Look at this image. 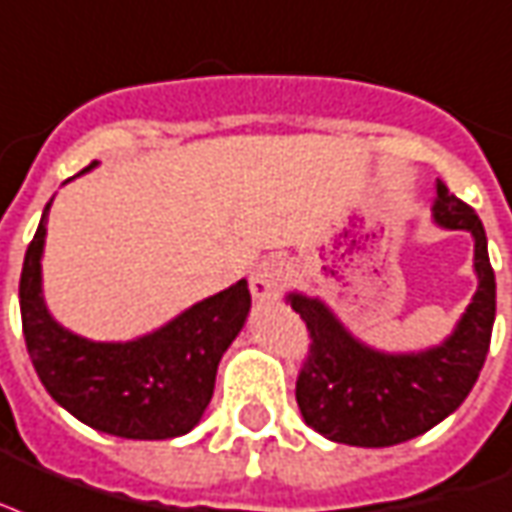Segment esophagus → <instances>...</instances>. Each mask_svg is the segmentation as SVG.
<instances>
[{"label": "esophagus", "mask_w": 512, "mask_h": 512, "mask_svg": "<svg viewBox=\"0 0 512 512\" xmlns=\"http://www.w3.org/2000/svg\"><path fill=\"white\" fill-rule=\"evenodd\" d=\"M290 282V268L279 257H268L257 265L252 276H249V290L260 303H273L282 298L284 287Z\"/></svg>", "instance_id": "obj_1"}]
</instances>
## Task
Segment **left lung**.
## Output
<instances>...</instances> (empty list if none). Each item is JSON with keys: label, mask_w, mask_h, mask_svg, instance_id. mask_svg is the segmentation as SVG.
Masks as SVG:
<instances>
[{"label": "left lung", "mask_w": 512, "mask_h": 512, "mask_svg": "<svg viewBox=\"0 0 512 512\" xmlns=\"http://www.w3.org/2000/svg\"><path fill=\"white\" fill-rule=\"evenodd\" d=\"M435 225L467 230L475 241L478 276L470 306L454 333L421 351H381L362 343L322 298L290 292L311 335V351L295 397L308 427L333 443L362 448L397 446L419 438L451 416L478 381L489 354L497 311V282L489 263L486 230L478 214L438 179L432 201Z\"/></svg>", "instance_id": "obj_1"}]
</instances>
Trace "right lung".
Here are the masks:
<instances>
[{
	"instance_id": "obj_1",
	"label": "right lung",
	"mask_w": 512,
	"mask_h": 512,
	"mask_svg": "<svg viewBox=\"0 0 512 512\" xmlns=\"http://www.w3.org/2000/svg\"><path fill=\"white\" fill-rule=\"evenodd\" d=\"M99 166L93 161L88 169ZM42 212L21 271V322L39 381L74 419L128 440L187 435L214 395L217 365L249 317L252 295L241 279L185 308L134 341H91L58 325L42 295Z\"/></svg>"
}]
</instances>
